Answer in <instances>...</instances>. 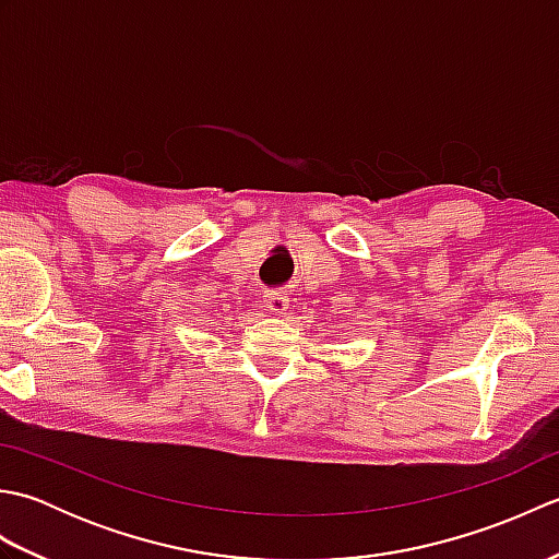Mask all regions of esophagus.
I'll use <instances>...</instances> for the list:
<instances>
[{"label":"esophagus","mask_w":559,"mask_h":559,"mask_svg":"<svg viewBox=\"0 0 559 559\" xmlns=\"http://www.w3.org/2000/svg\"><path fill=\"white\" fill-rule=\"evenodd\" d=\"M264 305H266V310L271 314L283 317V314H286V310H288V298H286V295H281V293H269Z\"/></svg>","instance_id":"34e87169"}]
</instances>
